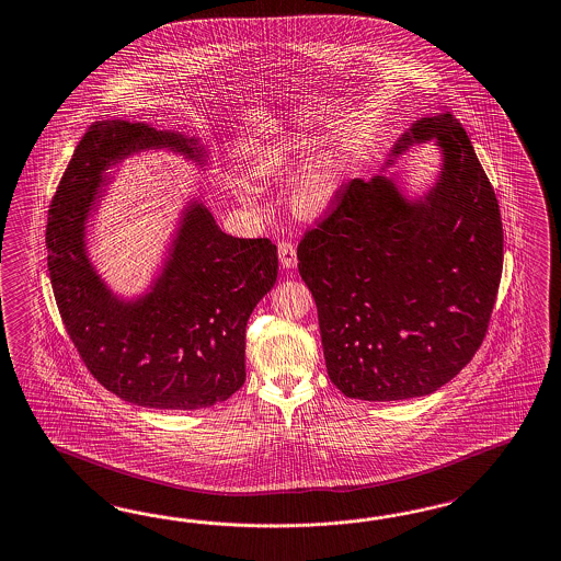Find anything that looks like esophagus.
I'll return each instance as SVG.
<instances>
[{"label":"esophagus","instance_id":"1","mask_svg":"<svg viewBox=\"0 0 561 561\" xmlns=\"http://www.w3.org/2000/svg\"><path fill=\"white\" fill-rule=\"evenodd\" d=\"M278 260H280V264L283 266H287V268H295L297 266V248H295V244L293 242H280L278 244Z\"/></svg>","mask_w":561,"mask_h":561}]
</instances>
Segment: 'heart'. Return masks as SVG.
I'll return each instance as SVG.
<instances>
[{
    "instance_id": "1",
    "label": "heart",
    "mask_w": 561,
    "mask_h": 561,
    "mask_svg": "<svg viewBox=\"0 0 561 561\" xmlns=\"http://www.w3.org/2000/svg\"><path fill=\"white\" fill-rule=\"evenodd\" d=\"M276 157L260 162V171L273 169ZM340 169L331 159H319L302 174L301 183L295 191V205L302 214H319L330 205L337 187Z\"/></svg>"
}]
</instances>
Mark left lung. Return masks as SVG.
Segmentation results:
<instances>
[{
	"mask_svg": "<svg viewBox=\"0 0 561 561\" xmlns=\"http://www.w3.org/2000/svg\"><path fill=\"white\" fill-rule=\"evenodd\" d=\"M425 140L444 162L421 202H407L387 176L354 179L297 248L328 374L350 399L432 394L489 331L503 274L499 202L454 115L419 119L392 152Z\"/></svg>",
	"mask_w": 561,
	"mask_h": 561,
	"instance_id": "1",
	"label": "left lung"
}]
</instances>
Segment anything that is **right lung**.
Segmentation results:
<instances>
[{"mask_svg":"<svg viewBox=\"0 0 561 561\" xmlns=\"http://www.w3.org/2000/svg\"><path fill=\"white\" fill-rule=\"evenodd\" d=\"M181 134L103 119L87 129L48 209L46 250L58 313L93 378L124 401L193 411L228 401L245 380V325L278 273L268 238H231L193 202L171 259L138 301H117L85 252V221L103 173L136 150L174 148Z\"/></svg>","mask_w":561,"mask_h":561,"instance_id":"add662e5","label":"right lung"}]
</instances>
